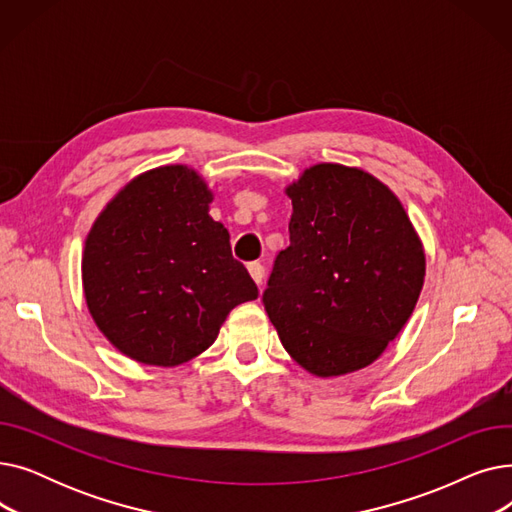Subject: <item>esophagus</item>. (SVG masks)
Returning a JSON list of instances; mask_svg holds the SVG:
<instances>
[{
  "label": "esophagus",
  "mask_w": 512,
  "mask_h": 512,
  "mask_svg": "<svg viewBox=\"0 0 512 512\" xmlns=\"http://www.w3.org/2000/svg\"><path fill=\"white\" fill-rule=\"evenodd\" d=\"M249 274H251V278L255 280V284L257 286H261L263 284V278H265V270H263V265L261 263H251L249 265Z\"/></svg>",
  "instance_id": "obj_1"
}]
</instances>
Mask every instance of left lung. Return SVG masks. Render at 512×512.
Returning <instances> with one entry per match:
<instances>
[{
    "label": "left lung",
    "instance_id": "1",
    "mask_svg": "<svg viewBox=\"0 0 512 512\" xmlns=\"http://www.w3.org/2000/svg\"><path fill=\"white\" fill-rule=\"evenodd\" d=\"M284 193L290 247L263 294L286 353L315 378L378 361L415 311L423 242L380 178L342 164L309 166Z\"/></svg>",
    "mask_w": 512,
    "mask_h": 512
}]
</instances>
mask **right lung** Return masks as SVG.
<instances>
[{
    "instance_id": "obj_1",
    "label": "right lung",
    "mask_w": 512,
    "mask_h": 512,
    "mask_svg": "<svg viewBox=\"0 0 512 512\" xmlns=\"http://www.w3.org/2000/svg\"><path fill=\"white\" fill-rule=\"evenodd\" d=\"M211 201L195 168L168 164L128 180L93 222L80 263L85 301L124 357L182 365L207 351L236 305L257 299Z\"/></svg>"
}]
</instances>
